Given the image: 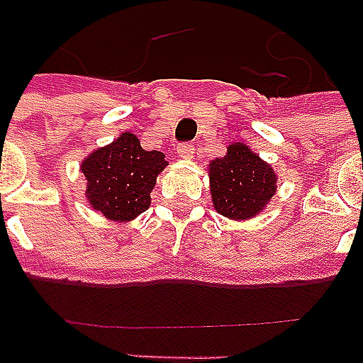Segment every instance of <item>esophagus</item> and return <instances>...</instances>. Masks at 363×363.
I'll return each mask as SVG.
<instances>
[{
    "label": "esophagus",
    "mask_w": 363,
    "mask_h": 363,
    "mask_svg": "<svg viewBox=\"0 0 363 363\" xmlns=\"http://www.w3.org/2000/svg\"><path fill=\"white\" fill-rule=\"evenodd\" d=\"M193 152H195V145L193 143H179L178 145V155L182 159H193Z\"/></svg>",
    "instance_id": "esophagus-1"
}]
</instances>
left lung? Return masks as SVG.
Listing matches in <instances>:
<instances>
[{
  "label": "left lung",
  "mask_w": 363,
  "mask_h": 363,
  "mask_svg": "<svg viewBox=\"0 0 363 363\" xmlns=\"http://www.w3.org/2000/svg\"><path fill=\"white\" fill-rule=\"evenodd\" d=\"M275 179L272 166L243 143H233L223 159L211 162L214 208L235 220L256 216L275 193Z\"/></svg>",
  "instance_id": "8db88e82"
}]
</instances>
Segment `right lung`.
Segmentation results:
<instances>
[{
  "instance_id": "add662e5",
  "label": "right lung",
  "mask_w": 363,
  "mask_h": 363,
  "mask_svg": "<svg viewBox=\"0 0 363 363\" xmlns=\"http://www.w3.org/2000/svg\"><path fill=\"white\" fill-rule=\"evenodd\" d=\"M166 164L164 152L145 151L133 133H122L82 162L86 197L108 220L128 222L149 208L157 176Z\"/></svg>"
}]
</instances>
